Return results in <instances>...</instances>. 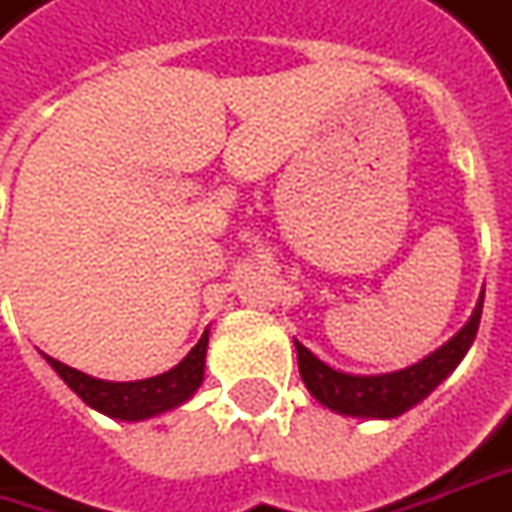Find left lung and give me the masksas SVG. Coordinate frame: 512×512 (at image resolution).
I'll return each mask as SVG.
<instances>
[{
	"instance_id": "left-lung-1",
	"label": "left lung",
	"mask_w": 512,
	"mask_h": 512,
	"mask_svg": "<svg viewBox=\"0 0 512 512\" xmlns=\"http://www.w3.org/2000/svg\"><path fill=\"white\" fill-rule=\"evenodd\" d=\"M482 303H485V291L479 294V303L470 314V320L450 337L448 343L436 348L425 360L414 362L402 371H391V374L362 377V374L337 371L328 362L320 360L317 354H311L306 345L294 340L300 377L306 382L311 397L334 414L357 416V419H397L405 411H411L414 405H419L442 379L456 371L459 362L465 360V354L476 340V331H479Z\"/></svg>"
}]
</instances>
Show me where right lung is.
Wrapping results in <instances>:
<instances>
[{
    "mask_svg": "<svg viewBox=\"0 0 512 512\" xmlns=\"http://www.w3.org/2000/svg\"><path fill=\"white\" fill-rule=\"evenodd\" d=\"M206 345H209V331H203L198 345L175 368H169L158 377L135 379V382L96 379L79 368H70L64 362L47 357V354L42 357L64 379V385L93 411L110 416V419H121V422H141V419L167 414L172 408H181L186 399L195 397V391L203 382Z\"/></svg>",
    "mask_w": 512,
    "mask_h": 512,
    "instance_id": "add662e5",
    "label": "right lung"
}]
</instances>
